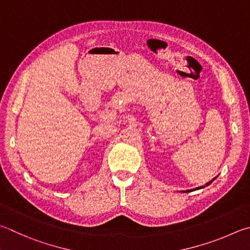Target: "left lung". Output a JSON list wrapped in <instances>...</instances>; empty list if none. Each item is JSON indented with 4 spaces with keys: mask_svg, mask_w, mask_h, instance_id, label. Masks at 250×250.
<instances>
[{
    "mask_svg": "<svg viewBox=\"0 0 250 250\" xmlns=\"http://www.w3.org/2000/svg\"><path fill=\"white\" fill-rule=\"evenodd\" d=\"M216 179V177H215V178H213L212 180H210V181H208V183H207L206 185H204V186H201V187H197L196 189H190V190H186V191H184V192H189V191H194V190H199V189H202V188H204V187H206V186H208V185H211L212 184V181L213 180H215Z\"/></svg>",
    "mask_w": 250,
    "mask_h": 250,
    "instance_id": "obj_1",
    "label": "left lung"
}]
</instances>
